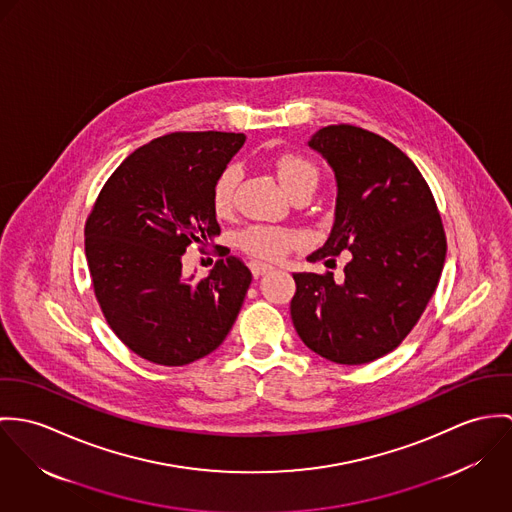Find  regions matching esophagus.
<instances>
[{"instance_id":"obj_1","label":"esophagus","mask_w":512,"mask_h":512,"mask_svg":"<svg viewBox=\"0 0 512 512\" xmlns=\"http://www.w3.org/2000/svg\"><path fill=\"white\" fill-rule=\"evenodd\" d=\"M249 267H251L253 277H261V275H267V273H271V271H273V267H271V265L261 263V261H253Z\"/></svg>"}]
</instances>
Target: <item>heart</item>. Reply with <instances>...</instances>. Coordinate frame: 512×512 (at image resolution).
Masks as SVG:
<instances>
[{
	"label": "heart",
	"mask_w": 512,
	"mask_h": 512,
	"mask_svg": "<svg viewBox=\"0 0 512 512\" xmlns=\"http://www.w3.org/2000/svg\"><path fill=\"white\" fill-rule=\"evenodd\" d=\"M273 169L277 172L284 190L294 196L298 192H312L318 182V169L306 157L296 153H283L273 161ZM241 178L237 165H228L216 178L212 190V204L218 214H228L233 206L235 186ZM239 247L259 259L275 261L284 257L298 241L300 235L296 231L279 226H249L239 233Z\"/></svg>",
	"instance_id": "b5f03b06"
}]
</instances>
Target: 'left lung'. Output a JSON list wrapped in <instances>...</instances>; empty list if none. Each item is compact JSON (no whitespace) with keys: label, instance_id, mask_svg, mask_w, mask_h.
Wrapping results in <instances>:
<instances>
[{"label":"left lung","instance_id":"1","mask_svg":"<svg viewBox=\"0 0 512 512\" xmlns=\"http://www.w3.org/2000/svg\"><path fill=\"white\" fill-rule=\"evenodd\" d=\"M308 145L338 180L336 222L310 261L349 251L334 273H294L292 324L312 351L340 363H371L398 347L420 320L446 261V231L416 165L385 137L338 123Z\"/></svg>","mask_w":512,"mask_h":512}]
</instances>
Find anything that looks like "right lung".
Here are the masks:
<instances>
[{
  "label": "right lung",
  "instance_id": "1",
  "mask_svg": "<svg viewBox=\"0 0 512 512\" xmlns=\"http://www.w3.org/2000/svg\"><path fill=\"white\" fill-rule=\"evenodd\" d=\"M243 133L176 131L135 149L106 180L84 228L96 300L115 336L167 367L212 353L251 284L245 263L218 245L208 277L182 275V255L206 247L220 224L212 190Z\"/></svg>",
  "mask_w": 512,
  "mask_h": 512
}]
</instances>
